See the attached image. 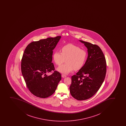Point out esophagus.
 I'll return each mask as SVG.
<instances>
[{
  "instance_id": "34e87169",
  "label": "esophagus",
  "mask_w": 126,
  "mask_h": 126,
  "mask_svg": "<svg viewBox=\"0 0 126 126\" xmlns=\"http://www.w3.org/2000/svg\"><path fill=\"white\" fill-rule=\"evenodd\" d=\"M62 77L63 78H65V77H66V76L65 75V74H62Z\"/></svg>"
}]
</instances>
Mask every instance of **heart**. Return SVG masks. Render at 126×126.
I'll list each match as a JSON object with an SVG mask.
<instances>
[{"mask_svg": "<svg viewBox=\"0 0 126 126\" xmlns=\"http://www.w3.org/2000/svg\"><path fill=\"white\" fill-rule=\"evenodd\" d=\"M61 52L56 51L53 54V59L57 65H59L65 62V63L57 68L60 72L68 74L72 71L79 70L84 66L87 58V53L84 49L79 47L69 44L62 47Z\"/></svg>", "mask_w": 126, "mask_h": 126, "instance_id": "obj_1", "label": "heart"}]
</instances>
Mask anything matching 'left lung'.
I'll return each mask as SVG.
<instances>
[{
    "label": "left lung",
    "instance_id": "obj_1",
    "mask_svg": "<svg viewBox=\"0 0 126 126\" xmlns=\"http://www.w3.org/2000/svg\"><path fill=\"white\" fill-rule=\"evenodd\" d=\"M79 41L87 47L88 55L84 66L71 77L69 89L74 98L83 100L93 97L101 86L106 77V62L98 45Z\"/></svg>",
    "mask_w": 126,
    "mask_h": 126
}]
</instances>
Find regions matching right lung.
<instances>
[{"instance_id": "obj_1", "label": "right lung", "mask_w": 126, "mask_h": 126, "mask_svg": "<svg viewBox=\"0 0 126 126\" xmlns=\"http://www.w3.org/2000/svg\"><path fill=\"white\" fill-rule=\"evenodd\" d=\"M61 38L57 36L33 42L25 49L21 63L22 75L28 89L36 97L45 98L52 95L61 79V75L57 71L46 75L55 70L52 63L53 50Z\"/></svg>"}]
</instances>
